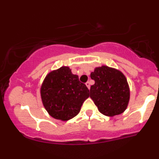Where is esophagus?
<instances>
[{
	"label": "esophagus",
	"mask_w": 159,
	"mask_h": 159,
	"mask_svg": "<svg viewBox=\"0 0 159 159\" xmlns=\"http://www.w3.org/2000/svg\"><path fill=\"white\" fill-rule=\"evenodd\" d=\"M86 85H87V87H88V89L90 88V83L89 81H87V83H86Z\"/></svg>",
	"instance_id": "obj_1"
}]
</instances>
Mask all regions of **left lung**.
<instances>
[{
    "instance_id": "8db88e82",
    "label": "left lung",
    "mask_w": 159,
    "mask_h": 159,
    "mask_svg": "<svg viewBox=\"0 0 159 159\" xmlns=\"http://www.w3.org/2000/svg\"><path fill=\"white\" fill-rule=\"evenodd\" d=\"M95 84L90 87V98L98 111L105 116L122 114L130 98L128 82L124 75L106 66L97 67L91 72Z\"/></svg>"
}]
</instances>
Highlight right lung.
<instances>
[{
  "label": "right lung",
  "mask_w": 159,
  "mask_h": 159,
  "mask_svg": "<svg viewBox=\"0 0 159 159\" xmlns=\"http://www.w3.org/2000/svg\"><path fill=\"white\" fill-rule=\"evenodd\" d=\"M90 96L89 89L63 66L46 76L41 87L43 105L54 119L66 121L79 113L82 104Z\"/></svg>",
  "instance_id": "right-lung-1"
}]
</instances>
